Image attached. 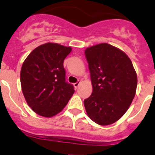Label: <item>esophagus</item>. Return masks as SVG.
Wrapping results in <instances>:
<instances>
[{
  "label": "esophagus",
  "instance_id": "obj_1",
  "mask_svg": "<svg viewBox=\"0 0 155 155\" xmlns=\"http://www.w3.org/2000/svg\"><path fill=\"white\" fill-rule=\"evenodd\" d=\"M80 83H81V82H80V81H78L77 82H76V83H74V84H73V85H74V87H75V88H77L79 86V85H80Z\"/></svg>",
  "mask_w": 155,
  "mask_h": 155
}]
</instances>
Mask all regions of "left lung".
<instances>
[{
	"mask_svg": "<svg viewBox=\"0 0 155 155\" xmlns=\"http://www.w3.org/2000/svg\"><path fill=\"white\" fill-rule=\"evenodd\" d=\"M92 93L84 100L85 110L96 124L107 126L124 115L135 97L137 75L128 56L107 43L85 51Z\"/></svg>",
	"mask_w": 155,
	"mask_h": 155,
	"instance_id": "left-lung-1",
	"label": "left lung"
}]
</instances>
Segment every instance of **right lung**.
<instances>
[{
  "instance_id": "obj_1",
  "label": "right lung",
  "mask_w": 155,
  "mask_h": 155,
  "mask_svg": "<svg viewBox=\"0 0 155 155\" xmlns=\"http://www.w3.org/2000/svg\"><path fill=\"white\" fill-rule=\"evenodd\" d=\"M70 47L46 43L35 48L23 62L20 72L22 91L28 106L41 117L61 112L74 93L66 82L64 61Z\"/></svg>"
}]
</instances>
